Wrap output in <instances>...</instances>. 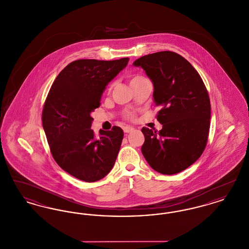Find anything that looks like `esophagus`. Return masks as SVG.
Returning a JSON list of instances; mask_svg holds the SVG:
<instances>
[{
    "mask_svg": "<svg viewBox=\"0 0 249 249\" xmlns=\"http://www.w3.org/2000/svg\"><path fill=\"white\" fill-rule=\"evenodd\" d=\"M134 130L132 127H130V126H125L124 128H123V130H124V132H126V133H129L130 131H132V130Z\"/></svg>",
    "mask_w": 249,
    "mask_h": 249,
    "instance_id": "34e87169",
    "label": "esophagus"
}]
</instances>
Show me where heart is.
Masks as SVG:
<instances>
[{
  "label": "heart",
  "instance_id": "heart-1",
  "mask_svg": "<svg viewBox=\"0 0 249 249\" xmlns=\"http://www.w3.org/2000/svg\"><path fill=\"white\" fill-rule=\"evenodd\" d=\"M142 78H144V77L142 76V75H140V74L133 75V76L130 78V85H131V84L135 83V82H137V81H139V80H141ZM111 88H112V86H110V87H109L108 90H110V89H111ZM124 118L126 119H130V120H131V119H133L135 118V113H134L133 111H126V112H125V114H124Z\"/></svg>",
  "mask_w": 249,
  "mask_h": 249
}]
</instances>
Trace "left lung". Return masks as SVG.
Returning <instances> with one entry per match:
<instances>
[{
    "label": "left lung",
    "mask_w": 249,
    "mask_h": 249,
    "mask_svg": "<svg viewBox=\"0 0 249 249\" xmlns=\"http://www.w3.org/2000/svg\"><path fill=\"white\" fill-rule=\"evenodd\" d=\"M154 85L156 118L160 131L143 127L142 153L148 164L162 175H175L193 164L208 141L211 105L201 75L176 52L160 51L133 62Z\"/></svg>",
    "instance_id": "1"
}]
</instances>
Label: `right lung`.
Instances as JSON below:
<instances>
[{"mask_svg":"<svg viewBox=\"0 0 249 249\" xmlns=\"http://www.w3.org/2000/svg\"><path fill=\"white\" fill-rule=\"evenodd\" d=\"M128 61L129 58L74 60L59 72L46 99L42 122L50 152L61 169L85 182L105 178L119 154L122 129L101 130L96 138L90 114L100 107L107 84Z\"/></svg>","mask_w":249,"mask_h":249,"instance_id":"add662e5","label":"right lung"}]
</instances>
